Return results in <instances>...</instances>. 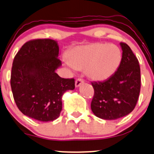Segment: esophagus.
Returning <instances> with one entry per match:
<instances>
[{"instance_id":"1","label":"esophagus","mask_w":154,"mask_h":154,"mask_svg":"<svg viewBox=\"0 0 154 154\" xmlns=\"http://www.w3.org/2000/svg\"><path fill=\"white\" fill-rule=\"evenodd\" d=\"M84 82V80L82 78H78L76 79L75 81V87H77L79 86H80V85H82Z\"/></svg>"}]
</instances>
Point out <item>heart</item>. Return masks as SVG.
<instances>
[{
    "instance_id": "1",
    "label": "heart",
    "mask_w": 154,
    "mask_h": 154,
    "mask_svg": "<svg viewBox=\"0 0 154 154\" xmlns=\"http://www.w3.org/2000/svg\"><path fill=\"white\" fill-rule=\"evenodd\" d=\"M67 60L76 69H85V73L90 79L102 81L118 69L122 52L114 45L94 43L74 48L68 54Z\"/></svg>"
}]
</instances>
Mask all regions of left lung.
Segmentation results:
<instances>
[{
  "label": "left lung",
  "mask_w": 154,
  "mask_h": 154,
  "mask_svg": "<svg viewBox=\"0 0 154 154\" xmlns=\"http://www.w3.org/2000/svg\"><path fill=\"white\" fill-rule=\"evenodd\" d=\"M122 57L117 70L106 80L91 82L94 90L91 109L97 117L114 120L131 113L141 89L139 60L125 42H121Z\"/></svg>",
  "instance_id": "8db88e82"
}]
</instances>
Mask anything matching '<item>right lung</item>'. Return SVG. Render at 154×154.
Returning a JSON list of instances; mask_svg holds the SVG:
<instances>
[{"label": "right lung", "mask_w": 154, "mask_h": 154, "mask_svg": "<svg viewBox=\"0 0 154 154\" xmlns=\"http://www.w3.org/2000/svg\"><path fill=\"white\" fill-rule=\"evenodd\" d=\"M59 47L51 39L26 42L15 54L11 86L19 110L30 118L50 122L59 117L62 96L75 89V79H64L55 72L62 65Z\"/></svg>", "instance_id": "add662e5"}]
</instances>
